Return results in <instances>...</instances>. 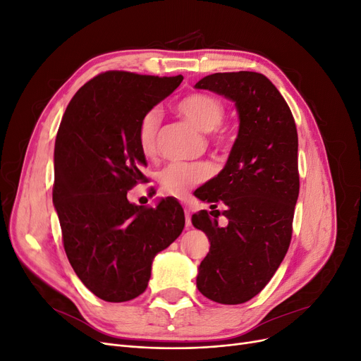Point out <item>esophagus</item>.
Wrapping results in <instances>:
<instances>
[{"label": "esophagus", "mask_w": 361, "mask_h": 361, "mask_svg": "<svg viewBox=\"0 0 361 361\" xmlns=\"http://www.w3.org/2000/svg\"><path fill=\"white\" fill-rule=\"evenodd\" d=\"M183 209H185V224H187V227H190L191 226V211L188 206H185Z\"/></svg>", "instance_id": "34e87169"}]
</instances>
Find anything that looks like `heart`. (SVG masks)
<instances>
[{"instance_id":"1","label":"heart","mask_w":361,"mask_h":361,"mask_svg":"<svg viewBox=\"0 0 361 361\" xmlns=\"http://www.w3.org/2000/svg\"><path fill=\"white\" fill-rule=\"evenodd\" d=\"M178 111L203 133H214L212 138L218 147L227 146V138L218 126L226 116L224 104L218 97L206 93L185 96L178 104ZM161 123V114L154 108L141 117L137 128V143L146 158L157 154V137ZM211 167L203 162H173L158 173V182L162 191L171 197H185L195 185L203 183L211 176Z\"/></svg>"}]
</instances>
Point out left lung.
I'll use <instances>...</instances> for the list:
<instances>
[{"mask_svg":"<svg viewBox=\"0 0 361 361\" xmlns=\"http://www.w3.org/2000/svg\"><path fill=\"white\" fill-rule=\"evenodd\" d=\"M194 87L233 101L239 116L224 169L194 192L215 209L191 218L211 243L197 288L215 302L243 304L268 285L290 244L300 192L297 126L286 101L262 73H212ZM221 201L229 221L224 228L216 220Z\"/></svg>","mask_w":361,"mask_h":361,"instance_id":"left-lung-1","label":"left lung"}]
</instances>
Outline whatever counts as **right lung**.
I'll return each instance as SVG.
<instances>
[{
  "label": "right lung",
  "instance_id": "1",
  "mask_svg": "<svg viewBox=\"0 0 361 361\" xmlns=\"http://www.w3.org/2000/svg\"><path fill=\"white\" fill-rule=\"evenodd\" d=\"M183 76L108 71L75 93L54 149L52 202L75 274L97 298L123 302L143 293L154 257L185 226L171 197L157 207L130 203L146 158L137 143L141 117L178 89Z\"/></svg>",
  "mask_w": 361,
  "mask_h": 361
}]
</instances>
